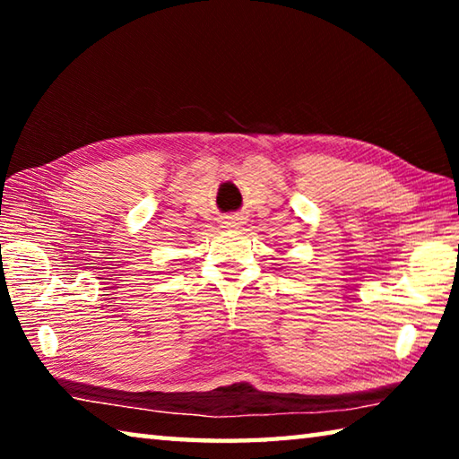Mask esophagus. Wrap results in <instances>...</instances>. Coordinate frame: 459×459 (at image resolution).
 <instances>
[{"label":"esophagus","mask_w":459,"mask_h":459,"mask_svg":"<svg viewBox=\"0 0 459 459\" xmlns=\"http://www.w3.org/2000/svg\"><path fill=\"white\" fill-rule=\"evenodd\" d=\"M240 224H243V216L230 214V216H224L222 229H240Z\"/></svg>","instance_id":"1"}]
</instances>
